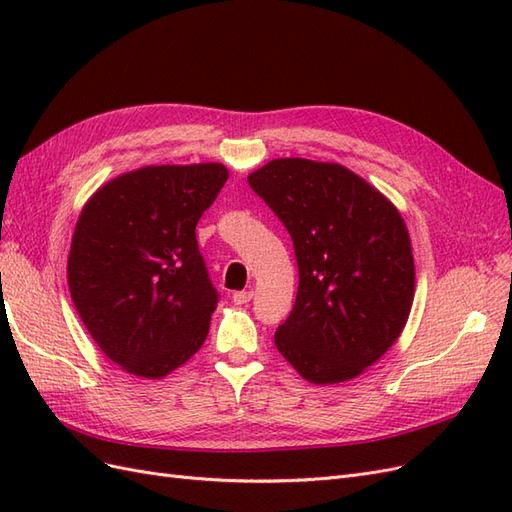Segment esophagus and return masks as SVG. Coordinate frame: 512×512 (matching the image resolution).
<instances>
[{"label": "esophagus", "mask_w": 512, "mask_h": 512, "mask_svg": "<svg viewBox=\"0 0 512 512\" xmlns=\"http://www.w3.org/2000/svg\"><path fill=\"white\" fill-rule=\"evenodd\" d=\"M252 297H254L252 290H241L232 294V301H235V305H247L252 301Z\"/></svg>", "instance_id": "esophagus-1"}]
</instances>
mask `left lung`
<instances>
[{
	"instance_id": "left-lung-1",
	"label": "left lung",
	"mask_w": 512,
	"mask_h": 512,
	"mask_svg": "<svg viewBox=\"0 0 512 512\" xmlns=\"http://www.w3.org/2000/svg\"><path fill=\"white\" fill-rule=\"evenodd\" d=\"M290 232L299 288L275 346L312 384H339L380 361L414 301V256L399 209L337 162L277 158L247 175Z\"/></svg>"
}]
</instances>
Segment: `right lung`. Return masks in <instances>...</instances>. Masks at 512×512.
Masks as SVG:
<instances>
[{
	"mask_svg": "<svg viewBox=\"0 0 512 512\" xmlns=\"http://www.w3.org/2000/svg\"><path fill=\"white\" fill-rule=\"evenodd\" d=\"M220 162L121 173L89 196L68 254L72 303L123 371L162 380L205 344L218 307L196 224L222 190Z\"/></svg>",
	"mask_w": 512,
	"mask_h": 512,
	"instance_id": "1",
	"label": "right lung"
}]
</instances>
